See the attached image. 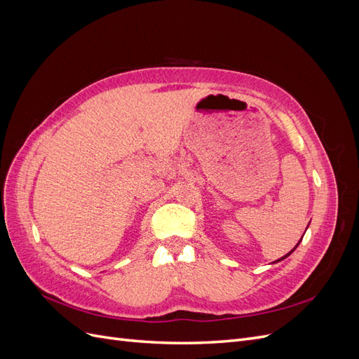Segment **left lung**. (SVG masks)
Returning a JSON list of instances; mask_svg holds the SVG:
<instances>
[{
  "mask_svg": "<svg viewBox=\"0 0 359 359\" xmlns=\"http://www.w3.org/2000/svg\"><path fill=\"white\" fill-rule=\"evenodd\" d=\"M307 227H309V226H307ZM298 244H299V243H298ZM298 244H297V245H295V248H297V247H298ZM295 248H293V250H295ZM293 250H290V252H289V253H287V255H285V256H283V257H280V259H277V260H276V262H280V260H283V259H286V257H287V256H289V255H290V253H292V252H293Z\"/></svg>",
  "mask_w": 359,
  "mask_h": 359,
  "instance_id": "8db88e82",
  "label": "left lung"
}]
</instances>
